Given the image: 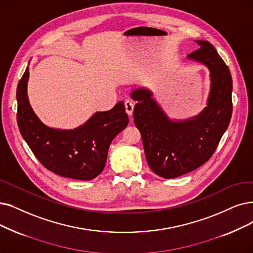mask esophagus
Instances as JSON below:
<instances>
[{
  "instance_id": "1",
  "label": "esophagus",
  "mask_w": 253,
  "mask_h": 253,
  "mask_svg": "<svg viewBox=\"0 0 253 253\" xmlns=\"http://www.w3.org/2000/svg\"><path fill=\"white\" fill-rule=\"evenodd\" d=\"M125 106H126V113L129 115V116H132L133 115V111H134V104L130 102V100H126V102L125 103Z\"/></svg>"
}]
</instances>
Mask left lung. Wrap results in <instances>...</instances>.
Segmentation results:
<instances>
[{"mask_svg": "<svg viewBox=\"0 0 253 253\" xmlns=\"http://www.w3.org/2000/svg\"><path fill=\"white\" fill-rule=\"evenodd\" d=\"M199 46L188 60L209 69L210 91L207 106L186 119L170 118L148 88L130 92L136 100L134 123L142 137L149 168L164 178L184 175L205 164L214 154L228 127L232 112V80L227 65L207 40H194Z\"/></svg>", "mask_w": 253, "mask_h": 253, "instance_id": "1", "label": "left lung"}]
</instances>
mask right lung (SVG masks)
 I'll return each mask as SVG.
<instances>
[{
	"label": "right lung",
	"instance_id": "1",
	"mask_svg": "<svg viewBox=\"0 0 253 253\" xmlns=\"http://www.w3.org/2000/svg\"><path fill=\"white\" fill-rule=\"evenodd\" d=\"M28 81L29 66L16 89L17 125L35 157L60 176L80 180L98 176L105 168L111 142L128 124L125 103L121 100L109 111L95 112L75 128L50 127L30 105Z\"/></svg>",
	"mask_w": 253,
	"mask_h": 253
}]
</instances>
